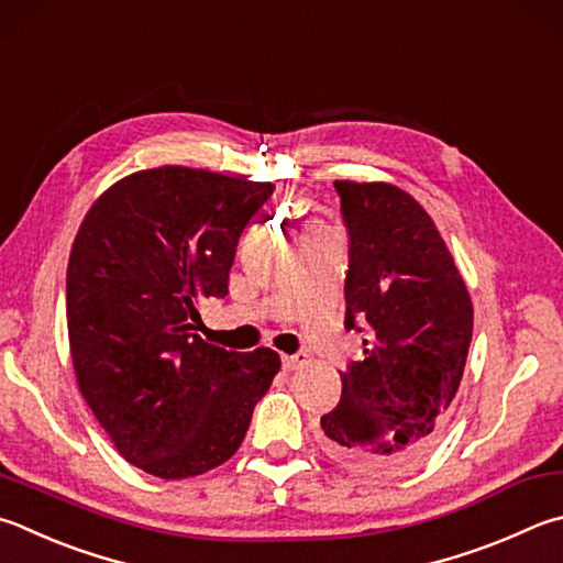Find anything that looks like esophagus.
<instances>
[{
    "label": "esophagus",
    "instance_id": "obj_1",
    "mask_svg": "<svg viewBox=\"0 0 563 563\" xmlns=\"http://www.w3.org/2000/svg\"><path fill=\"white\" fill-rule=\"evenodd\" d=\"M308 364V354H292V356H283V369L285 372H295L300 369V366Z\"/></svg>",
    "mask_w": 563,
    "mask_h": 563
}]
</instances>
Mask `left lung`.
<instances>
[{"label": "left lung", "instance_id": "1", "mask_svg": "<svg viewBox=\"0 0 563 563\" xmlns=\"http://www.w3.org/2000/svg\"><path fill=\"white\" fill-rule=\"evenodd\" d=\"M350 236L344 327L366 332L364 360L320 418L322 445L362 473L421 463L451 418L473 340V302L433 219L384 181H334Z\"/></svg>", "mask_w": 563, "mask_h": 563}]
</instances>
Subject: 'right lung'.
<instances>
[{"label":"right lung","instance_id":"1","mask_svg":"<svg viewBox=\"0 0 563 563\" xmlns=\"http://www.w3.org/2000/svg\"><path fill=\"white\" fill-rule=\"evenodd\" d=\"M273 189L207 169H142L80 223L66 275L76 379L120 455L150 475L227 463L280 369L265 346L227 352L197 334V302L227 298L241 233Z\"/></svg>","mask_w":563,"mask_h":563}]
</instances>
